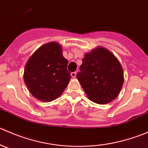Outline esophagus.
I'll return each mask as SVG.
<instances>
[{"label":"esophagus","mask_w":148,"mask_h":148,"mask_svg":"<svg viewBox=\"0 0 148 148\" xmlns=\"http://www.w3.org/2000/svg\"><path fill=\"white\" fill-rule=\"evenodd\" d=\"M76 75H77V72H76V71H75V72H72L71 74V76L73 77V78H75Z\"/></svg>","instance_id":"34e87169"}]
</instances>
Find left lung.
Returning a JSON list of instances; mask_svg holds the SVG:
<instances>
[{
    "instance_id": "obj_1",
    "label": "left lung",
    "mask_w": 148,
    "mask_h": 148,
    "mask_svg": "<svg viewBox=\"0 0 148 148\" xmlns=\"http://www.w3.org/2000/svg\"><path fill=\"white\" fill-rule=\"evenodd\" d=\"M77 77L87 97L99 104L116 99L124 83L120 62L111 51L102 46L85 53Z\"/></svg>"
}]
</instances>
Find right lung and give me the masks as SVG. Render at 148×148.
I'll use <instances>...</instances> for the list:
<instances>
[{"mask_svg":"<svg viewBox=\"0 0 148 148\" xmlns=\"http://www.w3.org/2000/svg\"><path fill=\"white\" fill-rule=\"evenodd\" d=\"M68 63L59 43L51 41L40 46L24 68L23 80L31 95L44 102L59 97L71 78Z\"/></svg>","mask_w":148,"mask_h":148,"instance_id":"right-lung-1","label":"right lung"}]
</instances>
